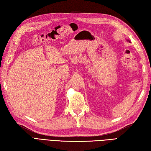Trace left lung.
Wrapping results in <instances>:
<instances>
[{"mask_svg": "<svg viewBox=\"0 0 151 151\" xmlns=\"http://www.w3.org/2000/svg\"><path fill=\"white\" fill-rule=\"evenodd\" d=\"M128 41H129V42H130V41H129V40H128Z\"/></svg>", "mask_w": 151, "mask_h": 151, "instance_id": "obj_1", "label": "left lung"}]
</instances>
